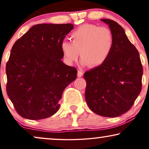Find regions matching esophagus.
I'll list each match as a JSON object with an SVG mask.
<instances>
[{
	"mask_svg": "<svg viewBox=\"0 0 149 149\" xmlns=\"http://www.w3.org/2000/svg\"><path fill=\"white\" fill-rule=\"evenodd\" d=\"M83 75V71L82 70H79L78 73H77V76L79 77H81Z\"/></svg>",
	"mask_w": 149,
	"mask_h": 149,
	"instance_id": "obj_1",
	"label": "esophagus"
}]
</instances>
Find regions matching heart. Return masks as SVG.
Masks as SVG:
<instances>
[{
  "label": "heart",
  "instance_id": "obj_1",
  "mask_svg": "<svg viewBox=\"0 0 149 149\" xmlns=\"http://www.w3.org/2000/svg\"><path fill=\"white\" fill-rule=\"evenodd\" d=\"M72 42L64 40L60 48L65 62L72 65L83 58L82 64L91 68L100 66L109 58L114 45L113 33L109 28L95 24H84L71 34Z\"/></svg>",
  "mask_w": 149,
  "mask_h": 149
}]
</instances>
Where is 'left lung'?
I'll use <instances>...</instances> for the list:
<instances>
[{
	"label": "left lung",
	"instance_id": "1",
	"mask_svg": "<svg viewBox=\"0 0 149 149\" xmlns=\"http://www.w3.org/2000/svg\"><path fill=\"white\" fill-rule=\"evenodd\" d=\"M101 21L113 33V49L102 66L85 72V100L97 115L116 117L131 109L141 91L143 69L139 53L123 28L113 20Z\"/></svg>",
	"mask_w": 149,
	"mask_h": 149
}]
</instances>
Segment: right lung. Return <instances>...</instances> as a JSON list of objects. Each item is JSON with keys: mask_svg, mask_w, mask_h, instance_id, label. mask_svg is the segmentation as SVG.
Segmentation results:
<instances>
[{"mask_svg": "<svg viewBox=\"0 0 149 149\" xmlns=\"http://www.w3.org/2000/svg\"><path fill=\"white\" fill-rule=\"evenodd\" d=\"M73 28L72 24H36L12 47L6 89L22 117L42 119L58 111L64 89L77 78V69L61 60V42Z\"/></svg>", "mask_w": 149, "mask_h": 149, "instance_id": "obj_1", "label": "right lung"}]
</instances>
